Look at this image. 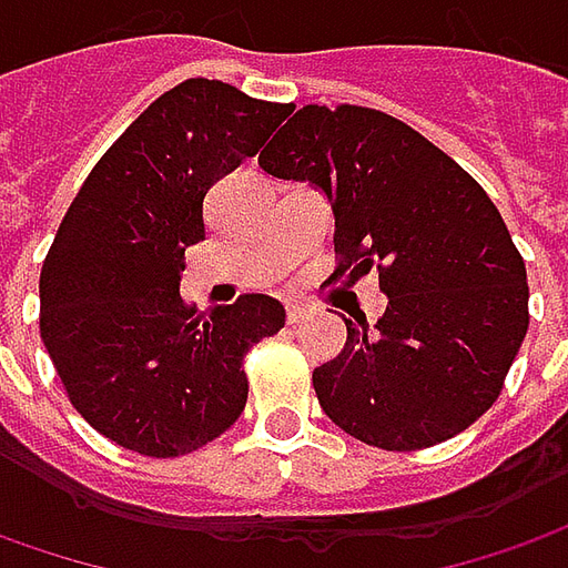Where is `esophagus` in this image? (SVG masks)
<instances>
[{"instance_id":"obj_1","label":"esophagus","mask_w":568,"mask_h":568,"mask_svg":"<svg viewBox=\"0 0 568 568\" xmlns=\"http://www.w3.org/2000/svg\"><path fill=\"white\" fill-rule=\"evenodd\" d=\"M285 316H288V323L295 326V323H304V320L311 316V307H304V304H288Z\"/></svg>"}]
</instances>
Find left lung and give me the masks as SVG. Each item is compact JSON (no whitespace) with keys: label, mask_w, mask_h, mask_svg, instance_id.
I'll use <instances>...</instances> for the list:
<instances>
[{"label":"left lung","mask_w":568,"mask_h":568,"mask_svg":"<svg viewBox=\"0 0 568 568\" xmlns=\"http://www.w3.org/2000/svg\"><path fill=\"white\" fill-rule=\"evenodd\" d=\"M335 214L338 270H379L388 307L314 369L323 414L364 445L419 450L469 429L528 333L523 254L495 202L414 126L361 105H304L261 152Z\"/></svg>","instance_id":"1"}]
</instances>
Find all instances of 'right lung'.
Returning <instances> with one entry per match:
<instances>
[{"label":"right lung","instance_id":"right-lung-1","mask_svg":"<svg viewBox=\"0 0 568 568\" xmlns=\"http://www.w3.org/2000/svg\"><path fill=\"white\" fill-rule=\"evenodd\" d=\"M292 105L186 80L139 114L58 226L40 273V335L77 414L145 457L192 454L248 400L242 361L285 326L270 295L195 314L180 295L204 195L254 158Z\"/></svg>","mask_w":568,"mask_h":568}]
</instances>
